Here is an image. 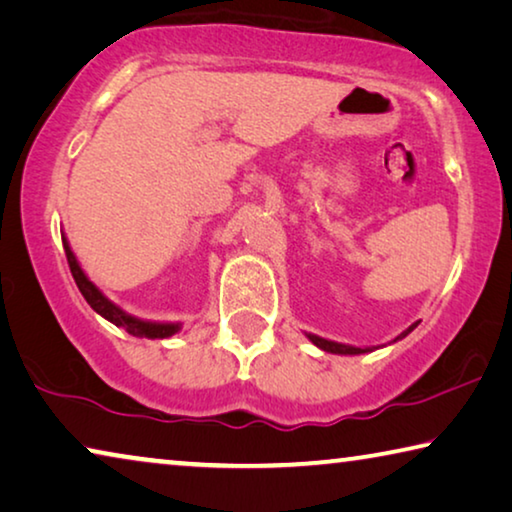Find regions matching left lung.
<instances>
[{
  "instance_id": "8db88e82",
  "label": "left lung",
  "mask_w": 512,
  "mask_h": 512,
  "mask_svg": "<svg viewBox=\"0 0 512 512\" xmlns=\"http://www.w3.org/2000/svg\"><path fill=\"white\" fill-rule=\"evenodd\" d=\"M419 326V321L417 323H412V326L408 328V330H403L399 337H394L392 342L389 344H394V342H399V339H403V337H408L412 330H415ZM305 337L310 339V342L316 346V348H321V351H326V353H335V355H362V353H373L376 351V348H383V346H353V344H342V342H332V339H326V337H319V335H312V332H305Z\"/></svg>"
}]
</instances>
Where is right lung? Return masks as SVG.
<instances>
[{
    "instance_id": "add662e5",
    "label": "right lung",
    "mask_w": 512,
    "mask_h": 512,
    "mask_svg": "<svg viewBox=\"0 0 512 512\" xmlns=\"http://www.w3.org/2000/svg\"><path fill=\"white\" fill-rule=\"evenodd\" d=\"M63 239V248H66V257H68V264H70V271H72V278H75L77 287L81 291V296L86 298V303L93 307V310L104 316V319L111 321L113 326L118 328H125L129 335L134 337H148V339H168L177 335V332L182 330V323L180 321H150V319H139V316L125 312L123 307L113 303L111 298L104 296V291L95 285V282L88 278L86 271L81 269L79 259L75 257L70 248V241L66 234H61Z\"/></svg>"
}]
</instances>
